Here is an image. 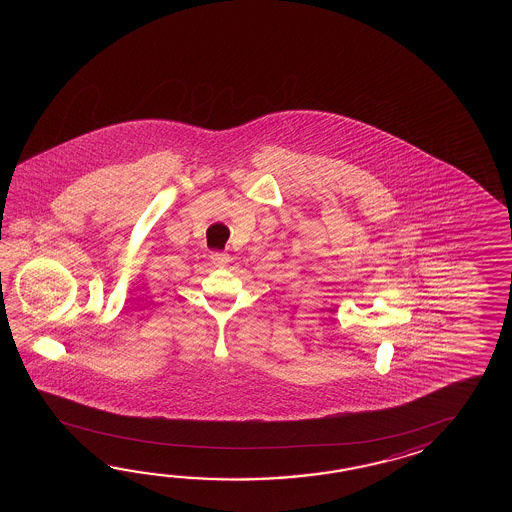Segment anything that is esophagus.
Here are the masks:
<instances>
[{
  "label": "esophagus",
  "instance_id": "obj_1",
  "mask_svg": "<svg viewBox=\"0 0 512 512\" xmlns=\"http://www.w3.org/2000/svg\"><path fill=\"white\" fill-rule=\"evenodd\" d=\"M212 263H214L216 267H227L230 263V256L227 252H214V254H212Z\"/></svg>",
  "mask_w": 512,
  "mask_h": 512
}]
</instances>
